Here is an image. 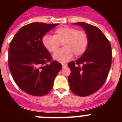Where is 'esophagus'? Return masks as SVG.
<instances>
[{
  "instance_id": "1",
  "label": "esophagus",
  "mask_w": 122,
  "mask_h": 122,
  "mask_svg": "<svg viewBox=\"0 0 122 122\" xmlns=\"http://www.w3.org/2000/svg\"><path fill=\"white\" fill-rule=\"evenodd\" d=\"M66 66H67V64H65V63H63V64H62V67H63V68H66Z\"/></svg>"
}]
</instances>
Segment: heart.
Returning <instances> with one entry per match:
<instances>
[{"mask_svg":"<svg viewBox=\"0 0 122 122\" xmlns=\"http://www.w3.org/2000/svg\"><path fill=\"white\" fill-rule=\"evenodd\" d=\"M42 43L45 49L52 54H56L63 45V49L55 55V58L65 63L76 57L82 56L89 44V35L84 30L74 27H62L56 30L54 36H45Z\"/></svg>","mask_w":122,"mask_h":122,"instance_id":"heart-1","label":"heart"}]
</instances>
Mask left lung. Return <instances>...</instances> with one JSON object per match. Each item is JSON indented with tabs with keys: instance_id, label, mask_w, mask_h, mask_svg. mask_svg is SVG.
Segmentation results:
<instances>
[{
	"instance_id": "left-lung-1",
	"label": "left lung",
	"mask_w": 122,
	"mask_h": 122,
	"mask_svg": "<svg viewBox=\"0 0 122 122\" xmlns=\"http://www.w3.org/2000/svg\"><path fill=\"white\" fill-rule=\"evenodd\" d=\"M84 28L89 37L88 48L68 67L71 74L68 82L73 93L87 97L98 90L105 82L112 62L111 43L98 28L85 22H77Z\"/></svg>"
}]
</instances>
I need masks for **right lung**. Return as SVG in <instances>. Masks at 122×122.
<instances>
[{"label": "right lung", "instance_id": "obj_1", "mask_svg": "<svg viewBox=\"0 0 122 122\" xmlns=\"http://www.w3.org/2000/svg\"><path fill=\"white\" fill-rule=\"evenodd\" d=\"M59 24L33 22L19 29L10 44L8 66L18 87L36 97L49 93L62 65L54 60L42 39Z\"/></svg>", "mask_w": 122, "mask_h": 122}]
</instances>
